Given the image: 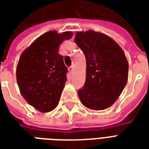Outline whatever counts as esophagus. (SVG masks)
Returning <instances> with one entry per match:
<instances>
[{
	"label": "esophagus",
	"instance_id": "esophagus-1",
	"mask_svg": "<svg viewBox=\"0 0 149 149\" xmlns=\"http://www.w3.org/2000/svg\"><path fill=\"white\" fill-rule=\"evenodd\" d=\"M68 69H69V72H72V70H73V66H70Z\"/></svg>",
	"mask_w": 149,
	"mask_h": 149
}]
</instances>
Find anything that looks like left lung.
Returning a JSON list of instances; mask_svg holds the SVG:
<instances>
[{"instance_id":"left-lung-1","label":"left lung","mask_w":149,"mask_h":149,"mask_svg":"<svg viewBox=\"0 0 149 149\" xmlns=\"http://www.w3.org/2000/svg\"><path fill=\"white\" fill-rule=\"evenodd\" d=\"M75 42L86 59L85 83L78 90L81 101L90 109H105L117 100L128 81L125 53L112 38L92 30L77 33Z\"/></svg>"}]
</instances>
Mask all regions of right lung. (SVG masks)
<instances>
[{
	"mask_svg": "<svg viewBox=\"0 0 149 149\" xmlns=\"http://www.w3.org/2000/svg\"><path fill=\"white\" fill-rule=\"evenodd\" d=\"M72 36L71 32H48L37 38L20 57L17 80L21 93L40 112H50L58 104L68 72L63 56L59 54V45Z\"/></svg>",
	"mask_w": 149,
	"mask_h": 149,
	"instance_id": "add662e5",
	"label": "right lung"
}]
</instances>
